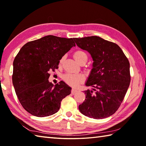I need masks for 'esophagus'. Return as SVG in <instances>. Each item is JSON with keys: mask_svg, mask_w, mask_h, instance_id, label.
Returning <instances> with one entry per match:
<instances>
[{"mask_svg": "<svg viewBox=\"0 0 146 146\" xmlns=\"http://www.w3.org/2000/svg\"><path fill=\"white\" fill-rule=\"evenodd\" d=\"M77 92H78V90H76V89L73 88L72 90H71V94H75V93H76Z\"/></svg>", "mask_w": 146, "mask_h": 146, "instance_id": "1", "label": "esophagus"}]
</instances>
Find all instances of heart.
Wrapping results in <instances>:
<instances>
[{
  "label": "heart",
  "instance_id": "1",
  "mask_svg": "<svg viewBox=\"0 0 146 146\" xmlns=\"http://www.w3.org/2000/svg\"><path fill=\"white\" fill-rule=\"evenodd\" d=\"M73 57L75 60L80 63V62L83 60H87V55L84 51L81 50H78L74 52ZM64 57H62L60 60V65L63 63ZM64 81L67 84L72 86H78L80 83L83 82L84 77L82 74H72V73H66L63 76Z\"/></svg>",
  "mask_w": 146,
  "mask_h": 146
}]
</instances>
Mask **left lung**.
Segmentation results:
<instances>
[{
	"label": "left lung",
	"mask_w": 146,
	"mask_h": 146,
	"mask_svg": "<svg viewBox=\"0 0 146 146\" xmlns=\"http://www.w3.org/2000/svg\"><path fill=\"white\" fill-rule=\"evenodd\" d=\"M73 40L94 61L85 83L93 88L85 91V100L78 107L80 112L95 119L110 117L119 108L131 82L128 59L117 44L98 36Z\"/></svg>",
	"instance_id": "left-lung-1"
}]
</instances>
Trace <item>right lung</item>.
I'll use <instances>...</instances> for the list:
<instances>
[{
	"mask_svg": "<svg viewBox=\"0 0 146 146\" xmlns=\"http://www.w3.org/2000/svg\"><path fill=\"white\" fill-rule=\"evenodd\" d=\"M75 46L72 38L52 35L27 42L13 62L12 83L21 104L33 115L44 117L56 113L71 88L61 81L49 82V71L58 68L60 59Z\"/></svg>",
	"mask_w": 146,
	"mask_h": 146,
	"instance_id": "right-lung-1",
	"label": "right lung"
}]
</instances>
